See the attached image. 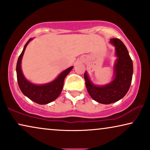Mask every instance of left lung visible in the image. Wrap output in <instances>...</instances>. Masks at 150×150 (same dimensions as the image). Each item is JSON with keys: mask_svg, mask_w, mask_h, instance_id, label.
<instances>
[{"mask_svg": "<svg viewBox=\"0 0 150 150\" xmlns=\"http://www.w3.org/2000/svg\"><path fill=\"white\" fill-rule=\"evenodd\" d=\"M115 47L118 57L115 66V78L108 84L97 86L90 81L86 71L84 73L86 86L89 95L97 102L110 104L122 99L130 87L133 74V64L128 51L123 42L118 38L110 39Z\"/></svg>", "mask_w": 150, "mask_h": 150, "instance_id": "obj_1", "label": "left lung"}]
</instances>
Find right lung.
Segmentation results:
<instances>
[{
	"instance_id": "obj_1",
	"label": "right lung",
	"mask_w": 150,
	"mask_h": 150,
	"mask_svg": "<svg viewBox=\"0 0 150 150\" xmlns=\"http://www.w3.org/2000/svg\"><path fill=\"white\" fill-rule=\"evenodd\" d=\"M31 40V38H30L26 43L21 54L18 59L16 65L18 83L22 93L27 96L28 98L38 104H47L54 101L60 95L63 88L65 77L73 69V67H69V69L61 73L60 75L51 83L44 85H35L29 82L25 79L22 72L21 60L26 47Z\"/></svg>"
}]
</instances>
